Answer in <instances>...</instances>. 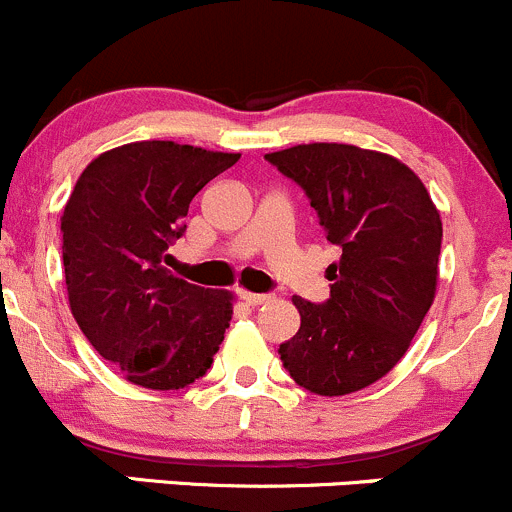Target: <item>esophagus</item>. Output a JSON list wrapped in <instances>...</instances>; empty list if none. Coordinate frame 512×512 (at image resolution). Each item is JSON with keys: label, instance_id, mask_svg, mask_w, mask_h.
<instances>
[{"label": "esophagus", "instance_id": "obj_1", "mask_svg": "<svg viewBox=\"0 0 512 512\" xmlns=\"http://www.w3.org/2000/svg\"><path fill=\"white\" fill-rule=\"evenodd\" d=\"M240 299H245L250 307H260V304L270 302V294H255V292H240Z\"/></svg>", "mask_w": 512, "mask_h": 512}]
</instances>
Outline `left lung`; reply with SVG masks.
<instances>
[{
    "label": "left lung",
    "instance_id": "obj_1",
    "mask_svg": "<svg viewBox=\"0 0 512 512\" xmlns=\"http://www.w3.org/2000/svg\"><path fill=\"white\" fill-rule=\"evenodd\" d=\"M307 193L339 262L327 267L324 304L292 297L299 332L280 344L294 381L344 396L389 374L431 309L441 255V215L421 178L394 156L307 143L267 153Z\"/></svg>",
    "mask_w": 512,
    "mask_h": 512
}]
</instances>
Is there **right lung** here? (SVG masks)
Listing matches in <instances>:
<instances>
[{
    "label": "right lung",
    "mask_w": 512,
    "mask_h": 512,
    "mask_svg": "<svg viewBox=\"0 0 512 512\" xmlns=\"http://www.w3.org/2000/svg\"><path fill=\"white\" fill-rule=\"evenodd\" d=\"M240 153L136 141L101 153L61 215L71 314L131 384L185 389L205 374L232 319V294L170 275L168 247L190 200Z\"/></svg>",
    "instance_id": "add662e5"
}]
</instances>
